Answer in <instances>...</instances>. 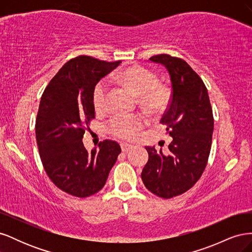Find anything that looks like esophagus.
Segmentation results:
<instances>
[{
  "label": "esophagus",
  "mask_w": 252,
  "mask_h": 252,
  "mask_svg": "<svg viewBox=\"0 0 252 252\" xmlns=\"http://www.w3.org/2000/svg\"><path fill=\"white\" fill-rule=\"evenodd\" d=\"M121 148H122V151H123V152H127L129 149L132 148V145L126 144V143H122L121 144Z\"/></svg>",
  "instance_id": "obj_1"
}]
</instances>
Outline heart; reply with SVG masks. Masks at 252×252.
I'll list each match as a JSON object with an SVG mask.
<instances>
[{
  "mask_svg": "<svg viewBox=\"0 0 252 252\" xmlns=\"http://www.w3.org/2000/svg\"><path fill=\"white\" fill-rule=\"evenodd\" d=\"M118 78L132 94L140 96V103L150 111L165 108L169 100L168 89L158 85L157 75L141 66H130L122 70ZM107 83L104 80L96 83L93 91V103L96 110H103L107 101ZM146 121L140 114H119L108 123V131L120 139L131 140L145 125Z\"/></svg>",
  "mask_w": 252,
  "mask_h": 252,
  "instance_id": "heart-1",
  "label": "heart"
}]
</instances>
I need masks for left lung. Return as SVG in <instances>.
Returning <instances> with one entry per match:
<instances>
[{"instance_id": "1", "label": "left lung", "mask_w": 252, "mask_h": 252, "mask_svg": "<svg viewBox=\"0 0 252 252\" xmlns=\"http://www.w3.org/2000/svg\"><path fill=\"white\" fill-rule=\"evenodd\" d=\"M169 73L172 94L161 123L172 136L169 154L145 147L148 162L142 181L150 192L171 199L186 192L199 181L210 154L213 116L205 84L184 60L169 55L149 59Z\"/></svg>"}]
</instances>
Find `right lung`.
Masks as SVG:
<instances>
[{"mask_svg":"<svg viewBox=\"0 0 252 252\" xmlns=\"http://www.w3.org/2000/svg\"><path fill=\"white\" fill-rule=\"evenodd\" d=\"M120 63L77 57L61 68L42 94L35 121L41 161L53 184L68 194L87 197L100 191L121 154L111 140L91 151L82 141L94 119V88Z\"/></svg>","mask_w":252,"mask_h":252,"instance_id":"right-lung-1","label":"right lung"}]
</instances>
